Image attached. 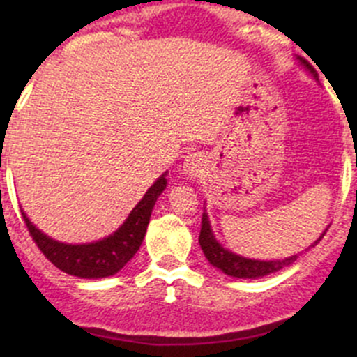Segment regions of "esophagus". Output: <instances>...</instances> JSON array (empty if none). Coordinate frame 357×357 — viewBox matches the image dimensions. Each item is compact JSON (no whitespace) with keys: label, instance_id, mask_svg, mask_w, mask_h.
<instances>
[{"label":"esophagus","instance_id":"esophagus-1","mask_svg":"<svg viewBox=\"0 0 357 357\" xmlns=\"http://www.w3.org/2000/svg\"><path fill=\"white\" fill-rule=\"evenodd\" d=\"M204 165L205 158L202 153H190V155L185 157V162H183V171H185V174L188 176V178H197V176H200V172L204 171Z\"/></svg>","mask_w":357,"mask_h":357}]
</instances>
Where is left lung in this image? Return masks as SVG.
<instances>
[{
	"mask_svg": "<svg viewBox=\"0 0 357 357\" xmlns=\"http://www.w3.org/2000/svg\"><path fill=\"white\" fill-rule=\"evenodd\" d=\"M298 62H301V66L304 67L305 70H307L309 74L316 79V81H318V75H316V72L309 67L307 62H304L302 59H298ZM325 233H326V229L321 233V236H319V238L316 240L311 247H314L316 243H318L319 240L325 236ZM199 243H200L202 250H204L205 257H207V261L211 262L214 268H218L219 271H222L225 275H228V276H233V278H250V280L262 278V276L271 275V273H276V271H280V269L287 268V266L294 264V262L297 261L298 255H301V254H294V255H290V257H285V259H275V261H259V259H248V257H243V255H240V254H235V252H231L229 248L222 247L221 243L218 242V238L214 236V231H212V226H211V221H208L207 211H204V214H202V229H200Z\"/></svg>",
	"mask_w": 357,
	"mask_h": 357,
	"instance_id": "obj_1",
	"label": "left lung"
}]
</instances>
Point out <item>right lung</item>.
I'll return each mask as SVG.
<instances>
[{
    "instance_id": "obj_1",
    "label": "right lung",
    "mask_w": 357,
    "mask_h": 357,
    "mask_svg": "<svg viewBox=\"0 0 357 357\" xmlns=\"http://www.w3.org/2000/svg\"><path fill=\"white\" fill-rule=\"evenodd\" d=\"M167 171L157 178V181L146 190L143 199L129 212L126 221L114 233L98 242L91 243H63L50 238L48 235L36 228L22 211L24 221L27 225L32 240L38 243L39 250L46 259L53 262L63 273L77 278L98 280L115 275L121 271L142 247L149 228L153 205L160 193L167 186Z\"/></svg>"
}]
</instances>
